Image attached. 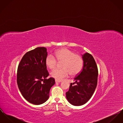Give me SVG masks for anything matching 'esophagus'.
Instances as JSON below:
<instances>
[{
  "label": "esophagus",
  "instance_id": "obj_1",
  "mask_svg": "<svg viewBox=\"0 0 123 123\" xmlns=\"http://www.w3.org/2000/svg\"><path fill=\"white\" fill-rule=\"evenodd\" d=\"M61 82V81H60V80H55V82L56 83H60Z\"/></svg>",
  "mask_w": 123,
  "mask_h": 123
}]
</instances>
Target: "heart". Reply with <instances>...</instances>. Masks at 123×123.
I'll list each match as a JSON object with an SVG mask.
<instances>
[{
    "mask_svg": "<svg viewBox=\"0 0 123 123\" xmlns=\"http://www.w3.org/2000/svg\"><path fill=\"white\" fill-rule=\"evenodd\" d=\"M58 62H62V69L56 68L51 73V76L58 80H61L67 77L69 73L71 75H75L81 70L83 66V59L81 57L75 54L66 48L58 50L54 54ZM56 58L53 55H48L45 59V63L49 69L55 67L57 64Z\"/></svg>",
    "mask_w": 123,
    "mask_h": 123,
    "instance_id": "obj_1",
    "label": "heart"
}]
</instances>
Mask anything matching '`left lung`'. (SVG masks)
Here are the masks:
<instances>
[{
    "label": "left lung",
    "mask_w": 123,
    "mask_h": 123,
    "mask_svg": "<svg viewBox=\"0 0 123 123\" xmlns=\"http://www.w3.org/2000/svg\"><path fill=\"white\" fill-rule=\"evenodd\" d=\"M83 66L70 84L66 93L67 100L74 106L85 104L93 95L97 84L98 69L93 57L88 53L82 55ZM73 84H75L73 85Z\"/></svg>",
    "instance_id": "obj_1"
}]
</instances>
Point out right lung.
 <instances>
[{
	"label": "right lung",
	"mask_w": 123,
	"mask_h": 123,
	"mask_svg": "<svg viewBox=\"0 0 123 123\" xmlns=\"http://www.w3.org/2000/svg\"><path fill=\"white\" fill-rule=\"evenodd\" d=\"M45 47L36 48L27 52L19 64L17 82L24 98L30 103L39 105L49 98L51 87L55 79L46 78L49 75L45 59L47 56Z\"/></svg>",
	"instance_id": "1"
}]
</instances>
